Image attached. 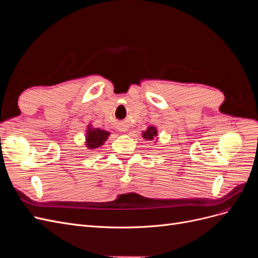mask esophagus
Masks as SVG:
<instances>
[{
  "label": "esophagus",
  "instance_id": "34e87169",
  "mask_svg": "<svg viewBox=\"0 0 258 258\" xmlns=\"http://www.w3.org/2000/svg\"><path fill=\"white\" fill-rule=\"evenodd\" d=\"M128 129H127V127L126 126H123L122 128H120V131H127Z\"/></svg>",
  "mask_w": 258,
  "mask_h": 258
}]
</instances>
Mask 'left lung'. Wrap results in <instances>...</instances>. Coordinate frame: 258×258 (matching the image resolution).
<instances>
[{
  "label": "left lung",
  "mask_w": 258,
  "mask_h": 258,
  "mask_svg": "<svg viewBox=\"0 0 258 258\" xmlns=\"http://www.w3.org/2000/svg\"><path fill=\"white\" fill-rule=\"evenodd\" d=\"M142 137L146 140V141H152L155 137H157V129L153 126H150L146 131H143Z\"/></svg>",
  "instance_id": "8db88e82"
}]
</instances>
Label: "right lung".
I'll list each match as a JSON object with an SVG mask.
<instances>
[{"mask_svg":"<svg viewBox=\"0 0 258 258\" xmlns=\"http://www.w3.org/2000/svg\"><path fill=\"white\" fill-rule=\"evenodd\" d=\"M110 132L105 130H101L100 128H92L89 124L86 132V147L89 150H95V148L101 147L107 140Z\"/></svg>","mask_w":258,"mask_h":258,"instance_id":"1","label":"right lung"}]
</instances>
